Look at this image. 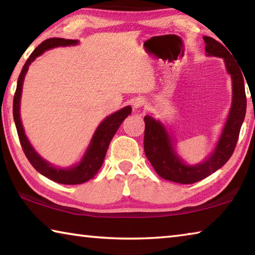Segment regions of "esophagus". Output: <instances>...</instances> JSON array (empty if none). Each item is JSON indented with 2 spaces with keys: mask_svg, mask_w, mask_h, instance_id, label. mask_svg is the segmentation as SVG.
<instances>
[{
  "mask_svg": "<svg viewBox=\"0 0 255 255\" xmlns=\"http://www.w3.org/2000/svg\"><path fill=\"white\" fill-rule=\"evenodd\" d=\"M144 105H145V100L143 98H136L132 100V106L135 109H139V108L144 107Z\"/></svg>",
  "mask_w": 255,
  "mask_h": 255,
  "instance_id": "obj_1",
  "label": "esophagus"
}]
</instances>
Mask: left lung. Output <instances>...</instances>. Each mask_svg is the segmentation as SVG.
<instances>
[{"label": "left lung", "instance_id": "1", "mask_svg": "<svg viewBox=\"0 0 255 255\" xmlns=\"http://www.w3.org/2000/svg\"><path fill=\"white\" fill-rule=\"evenodd\" d=\"M206 53L208 56L222 57L225 60L226 70L231 74L233 99L230 115L223 128L222 135L213 154L200 164L188 165L178 156L174 144L165 127L150 116H145L144 150L146 157L161 178L172 182L190 184L209 176L231 158L239 139L242 124L247 112L244 77L239 65L233 59L230 51L221 42L211 37H204Z\"/></svg>", "mask_w": 255, "mask_h": 255}]
</instances>
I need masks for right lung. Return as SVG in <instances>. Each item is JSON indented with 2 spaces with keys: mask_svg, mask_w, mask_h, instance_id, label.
I'll return each mask as SVG.
<instances>
[{
  "mask_svg": "<svg viewBox=\"0 0 255 255\" xmlns=\"http://www.w3.org/2000/svg\"><path fill=\"white\" fill-rule=\"evenodd\" d=\"M79 44V41L74 39H63V38H50L42 41L41 44L32 51L30 57L22 67L19 79L18 84H16V90L13 98V118L18 131V136L20 139V144L22 146V149L25 156L31 163V165L36 169L40 174L46 178L55 181V182L62 184H81L84 183L90 179H92L94 175L98 173V171L102 166V163L105 161L106 153L109 147V144L115 136L116 131L118 130L120 125L126 119L129 115L131 114V107H125L119 111H116L114 114L108 116L103 122L99 125L96 132L91 139L88 149L80 161L79 164H75L74 166L67 167V169H59L55 167L45 161L39 154H38L34 148L30 144L27 136H25L22 123L20 118V99L21 93H22V85L24 81V76L27 74L29 65L31 64L38 56H40L44 51L48 50L55 47H65Z\"/></svg>",
  "mask_w": 255,
  "mask_h": 255,
  "instance_id": "right-lung-1",
  "label": "right lung"
}]
</instances>
